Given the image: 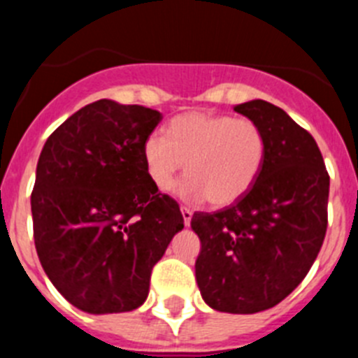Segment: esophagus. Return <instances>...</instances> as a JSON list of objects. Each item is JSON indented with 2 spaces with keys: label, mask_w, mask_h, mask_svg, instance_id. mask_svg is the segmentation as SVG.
<instances>
[{
  "label": "esophagus",
  "mask_w": 358,
  "mask_h": 358,
  "mask_svg": "<svg viewBox=\"0 0 358 358\" xmlns=\"http://www.w3.org/2000/svg\"><path fill=\"white\" fill-rule=\"evenodd\" d=\"M181 213H182V220H185V226H189V222H192V217H194L192 210L186 206H181Z\"/></svg>",
  "instance_id": "1"
}]
</instances>
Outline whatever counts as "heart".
I'll list each match as a JSON object with an SVG mask.
<instances>
[{"instance_id":"obj_1","label":"heart","mask_w":358,"mask_h":358,"mask_svg":"<svg viewBox=\"0 0 358 358\" xmlns=\"http://www.w3.org/2000/svg\"><path fill=\"white\" fill-rule=\"evenodd\" d=\"M267 138L256 122L211 113H186L169 125V136L152 132L143 159L152 182L166 192L179 172L186 179L179 194L189 201L208 199L211 206H229L248 194L260 176Z\"/></svg>"}]
</instances>
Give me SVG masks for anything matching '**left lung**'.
<instances>
[{
    "instance_id": "8db88e82",
    "label": "left lung",
    "mask_w": 358,
    "mask_h": 358,
    "mask_svg": "<svg viewBox=\"0 0 358 358\" xmlns=\"http://www.w3.org/2000/svg\"><path fill=\"white\" fill-rule=\"evenodd\" d=\"M233 109L267 138L260 176L226 210L194 213L201 238L195 278L202 299L227 314H256L283 301L308 274L328 224L330 177L315 140L265 100Z\"/></svg>"
}]
</instances>
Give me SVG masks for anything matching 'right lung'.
Instances as JSON below:
<instances>
[{
    "mask_svg": "<svg viewBox=\"0 0 358 358\" xmlns=\"http://www.w3.org/2000/svg\"><path fill=\"white\" fill-rule=\"evenodd\" d=\"M159 110L98 100L50 136L36 170L37 256L59 292L87 314L145 303L152 267L185 227L179 204L152 182L143 143Z\"/></svg>",
    "mask_w": 358,
    "mask_h": 358,
    "instance_id": "1",
    "label": "right lung"
}]
</instances>
